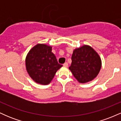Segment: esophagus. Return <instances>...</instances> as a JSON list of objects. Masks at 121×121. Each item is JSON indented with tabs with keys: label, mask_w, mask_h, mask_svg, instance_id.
Wrapping results in <instances>:
<instances>
[{
	"label": "esophagus",
	"mask_w": 121,
	"mask_h": 121,
	"mask_svg": "<svg viewBox=\"0 0 121 121\" xmlns=\"http://www.w3.org/2000/svg\"><path fill=\"white\" fill-rule=\"evenodd\" d=\"M63 66H65V67H68V64L67 62H65V63L63 64Z\"/></svg>",
	"instance_id": "esophagus-1"
}]
</instances>
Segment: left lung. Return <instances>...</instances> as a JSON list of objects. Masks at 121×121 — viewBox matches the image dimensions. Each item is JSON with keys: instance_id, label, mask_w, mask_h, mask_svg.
<instances>
[{"instance_id": "1", "label": "left lung", "mask_w": 121, "mask_h": 121, "mask_svg": "<svg viewBox=\"0 0 121 121\" xmlns=\"http://www.w3.org/2000/svg\"><path fill=\"white\" fill-rule=\"evenodd\" d=\"M101 65V59L96 51L89 45H84L73 51L69 69L79 82L84 84L97 77Z\"/></svg>"}]
</instances>
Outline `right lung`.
Segmentation results:
<instances>
[{
	"mask_svg": "<svg viewBox=\"0 0 121 121\" xmlns=\"http://www.w3.org/2000/svg\"><path fill=\"white\" fill-rule=\"evenodd\" d=\"M26 66L29 76L35 82L48 85L62 65L58 63L56 56L52 52V47L38 44L28 53Z\"/></svg>",
	"mask_w": 121,
	"mask_h": 121,
	"instance_id": "obj_1",
	"label": "right lung"
}]
</instances>
